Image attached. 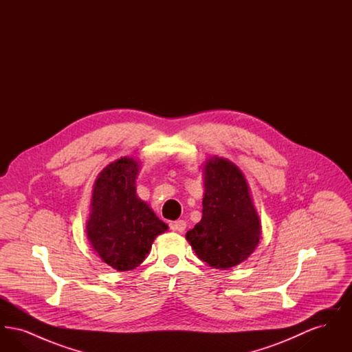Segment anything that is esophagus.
Masks as SVG:
<instances>
[{
  "label": "esophagus",
  "mask_w": 352,
  "mask_h": 352,
  "mask_svg": "<svg viewBox=\"0 0 352 352\" xmlns=\"http://www.w3.org/2000/svg\"><path fill=\"white\" fill-rule=\"evenodd\" d=\"M186 221L182 220V219H179V220H175V221H173L171 224H170V228L173 230V231H177V232H184V230H186Z\"/></svg>",
  "instance_id": "esophagus-1"
}]
</instances>
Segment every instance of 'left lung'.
I'll use <instances>...</instances> for the list:
<instances>
[{
	"label": "left lung",
	"mask_w": 352,
	"mask_h": 352,
	"mask_svg": "<svg viewBox=\"0 0 352 352\" xmlns=\"http://www.w3.org/2000/svg\"><path fill=\"white\" fill-rule=\"evenodd\" d=\"M203 178V215L186 240L211 268H234L251 256L261 237L250 186L234 162L218 155L204 162Z\"/></svg>",
	"instance_id": "1"
}]
</instances>
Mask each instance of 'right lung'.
I'll return each mask as SVG.
<instances>
[{"label": "right lung", "instance_id": "right-lung-1", "mask_svg": "<svg viewBox=\"0 0 352 352\" xmlns=\"http://www.w3.org/2000/svg\"><path fill=\"white\" fill-rule=\"evenodd\" d=\"M140 162L121 157L101 170L94 184L85 226L88 241L101 260L120 272L137 268L168 224L135 192Z\"/></svg>", "mask_w": 352, "mask_h": 352}]
</instances>
